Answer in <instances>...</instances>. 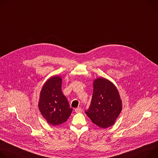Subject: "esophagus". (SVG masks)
Wrapping results in <instances>:
<instances>
[{
  "label": "esophagus",
  "instance_id": "esophagus-1",
  "mask_svg": "<svg viewBox=\"0 0 158 158\" xmlns=\"http://www.w3.org/2000/svg\"><path fill=\"white\" fill-rule=\"evenodd\" d=\"M75 111H76V113H80V112L82 111V108H81V107H78V108H77L75 109Z\"/></svg>",
  "mask_w": 158,
  "mask_h": 158
}]
</instances>
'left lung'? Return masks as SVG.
<instances>
[{"label":"left lung","instance_id":"8db88e82","mask_svg":"<svg viewBox=\"0 0 158 158\" xmlns=\"http://www.w3.org/2000/svg\"><path fill=\"white\" fill-rule=\"evenodd\" d=\"M90 106L85 110L92 122L103 128L113 125L122 111V101L117 88L105 78H98L93 83Z\"/></svg>","mask_w":158,"mask_h":158}]
</instances>
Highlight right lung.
<instances>
[{
  "label": "right lung",
  "instance_id": "obj_1",
  "mask_svg": "<svg viewBox=\"0 0 158 158\" xmlns=\"http://www.w3.org/2000/svg\"><path fill=\"white\" fill-rule=\"evenodd\" d=\"M38 107L43 117L53 126L67 120L73 108L62 92L60 77H52L45 82L41 91Z\"/></svg>",
  "mask_w": 158,
  "mask_h": 158
}]
</instances>
